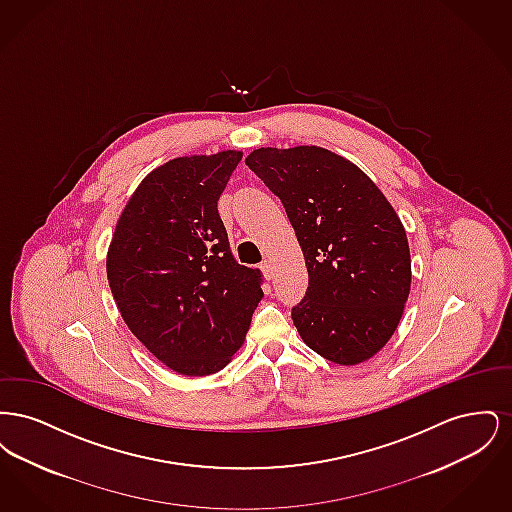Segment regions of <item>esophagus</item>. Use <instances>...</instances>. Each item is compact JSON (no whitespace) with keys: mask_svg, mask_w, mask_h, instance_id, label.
Returning <instances> with one entry per match:
<instances>
[{"mask_svg":"<svg viewBox=\"0 0 512 512\" xmlns=\"http://www.w3.org/2000/svg\"><path fill=\"white\" fill-rule=\"evenodd\" d=\"M261 270H263V274H265L267 278H270V263H268V261L261 263Z\"/></svg>","mask_w":512,"mask_h":512,"instance_id":"esophagus-1","label":"esophagus"}]
</instances>
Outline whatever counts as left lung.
Here are the masks:
<instances>
[{
	"label": "left lung",
	"instance_id": "left-lung-1",
	"mask_svg": "<svg viewBox=\"0 0 512 512\" xmlns=\"http://www.w3.org/2000/svg\"><path fill=\"white\" fill-rule=\"evenodd\" d=\"M245 165L282 201L303 249L309 288L292 309L299 336L336 365L370 359L411 292L409 242L390 201L324 147H261Z\"/></svg>",
	"mask_w": 512,
	"mask_h": 512
}]
</instances>
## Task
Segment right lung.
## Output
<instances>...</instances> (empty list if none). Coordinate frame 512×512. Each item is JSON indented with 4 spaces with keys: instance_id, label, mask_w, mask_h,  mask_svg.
I'll use <instances>...</instances> for the list:
<instances>
[{
    "instance_id": "1",
    "label": "right lung",
    "mask_w": 512,
    "mask_h": 512,
    "mask_svg": "<svg viewBox=\"0 0 512 512\" xmlns=\"http://www.w3.org/2000/svg\"><path fill=\"white\" fill-rule=\"evenodd\" d=\"M242 151L178 157L128 199L107 251L109 288L130 332L178 374L207 376L242 347L261 270L238 265L217 201Z\"/></svg>"
}]
</instances>
